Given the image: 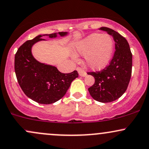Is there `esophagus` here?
<instances>
[{"label":"esophagus","mask_w":149,"mask_h":149,"mask_svg":"<svg viewBox=\"0 0 149 149\" xmlns=\"http://www.w3.org/2000/svg\"><path fill=\"white\" fill-rule=\"evenodd\" d=\"M77 71H78V73H79V75L80 76H82V77L86 76V75H87L86 72H85V71L83 69H82V68L77 67Z\"/></svg>","instance_id":"1"}]
</instances>
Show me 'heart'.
Instances as JSON below:
<instances>
[{"mask_svg":"<svg viewBox=\"0 0 149 149\" xmlns=\"http://www.w3.org/2000/svg\"><path fill=\"white\" fill-rule=\"evenodd\" d=\"M114 42L108 34L92 33L78 42L76 53L85 55V64L92 70H101L111 59Z\"/></svg>","mask_w":149,"mask_h":149,"instance_id":"obj_1","label":"heart"}]
</instances>
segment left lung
I'll list each match as a JSON object with an SVG mask.
<instances>
[{
	"mask_svg": "<svg viewBox=\"0 0 149 149\" xmlns=\"http://www.w3.org/2000/svg\"><path fill=\"white\" fill-rule=\"evenodd\" d=\"M100 29L112 36L116 50L109 64L104 69L88 72L95 80L88 90L94 100L108 103L120 98L127 90L132 75V54L127 40L120 34L107 27Z\"/></svg>",
	"mask_w": 149,
	"mask_h": 149,
	"instance_id": "8db88e82",
	"label": "left lung"
}]
</instances>
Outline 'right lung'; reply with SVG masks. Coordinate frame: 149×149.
Instances as JSON below:
<instances>
[{"instance_id": "1", "label": "right lung", "mask_w": 149, "mask_h": 149, "mask_svg": "<svg viewBox=\"0 0 149 149\" xmlns=\"http://www.w3.org/2000/svg\"><path fill=\"white\" fill-rule=\"evenodd\" d=\"M61 36L67 32H59ZM57 37V33L39 35L26 41L19 47L15 56V71L18 83L29 98L39 104H49L64 96L71 82L78 78L77 71L61 73L55 66L42 64L34 59L31 47L42 40V36Z\"/></svg>"}]
</instances>
